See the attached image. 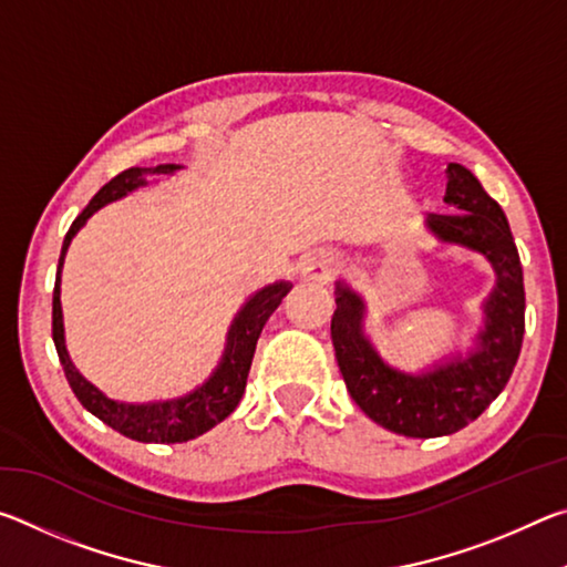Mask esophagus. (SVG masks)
<instances>
[{
    "mask_svg": "<svg viewBox=\"0 0 567 567\" xmlns=\"http://www.w3.org/2000/svg\"><path fill=\"white\" fill-rule=\"evenodd\" d=\"M340 272V257L332 249H318L302 262V277L312 282H330Z\"/></svg>",
    "mask_w": 567,
    "mask_h": 567,
    "instance_id": "esophagus-1",
    "label": "esophagus"
}]
</instances>
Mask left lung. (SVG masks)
I'll use <instances>...</instances> for the list:
<instances>
[{"label":"left lung","mask_w":567,"mask_h":567,"mask_svg":"<svg viewBox=\"0 0 567 567\" xmlns=\"http://www.w3.org/2000/svg\"><path fill=\"white\" fill-rule=\"evenodd\" d=\"M445 203L453 215H427L425 227L440 243L480 252L495 270L483 302L485 324L475 350L445 358L422 372L390 368L362 330L364 300L338 282L332 344L344 385L370 420L405 437H443L477 420L501 395L520 358L525 334V287L515 239L501 205L463 165H447Z\"/></svg>","instance_id":"left-lung-1"}]
</instances>
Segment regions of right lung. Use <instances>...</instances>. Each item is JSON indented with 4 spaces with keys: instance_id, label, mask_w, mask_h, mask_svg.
Masks as SVG:
<instances>
[{
    "instance_id": "right-lung-1",
    "label": "right lung",
    "mask_w": 567,
    "mask_h": 567,
    "mask_svg": "<svg viewBox=\"0 0 567 567\" xmlns=\"http://www.w3.org/2000/svg\"><path fill=\"white\" fill-rule=\"evenodd\" d=\"M179 165H157V167H130L120 172L117 177H112L97 195L92 197V203L82 209V215L74 219L70 233L64 237L60 267H56V282H54V297H52V340L60 362L64 368L66 382H70L76 400L87 408L94 417H100L104 425L117 430L124 437L137 440V443H187L195 440L207 430H213L217 422H223L229 412H233L247 385L249 364L255 358L257 340L265 322L270 320V315L280 307L282 297L292 290L290 282H275L262 287L260 292H255L243 305V310L237 312V318L229 324L227 344L223 352V360L215 368L207 382H203L197 390H192L189 395L177 400H159V402H145V405H132V402H117L110 400L104 392H100L92 382L80 375V370L74 368L64 344V322H62V302H60V277L66 247H70L72 237L80 233L84 223L97 213L100 207L114 203L127 195V192L147 185V175H172L177 172Z\"/></svg>"
}]
</instances>
